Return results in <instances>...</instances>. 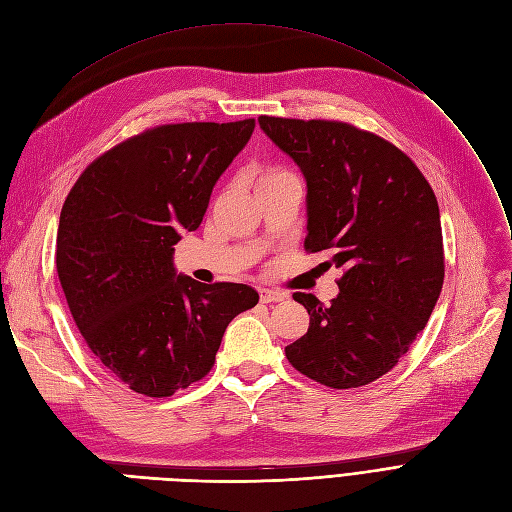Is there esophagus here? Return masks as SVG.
Instances as JSON below:
<instances>
[{"label":"esophagus","instance_id":"1","mask_svg":"<svg viewBox=\"0 0 512 512\" xmlns=\"http://www.w3.org/2000/svg\"><path fill=\"white\" fill-rule=\"evenodd\" d=\"M258 294H260V303H279V301H284V298H286L284 292L269 290V288H260Z\"/></svg>","mask_w":512,"mask_h":512}]
</instances>
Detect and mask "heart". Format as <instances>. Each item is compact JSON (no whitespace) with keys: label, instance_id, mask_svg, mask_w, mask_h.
Masks as SVG:
<instances>
[{"label":"heart","instance_id":"heart-1","mask_svg":"<svg viewBox=\"0 0 512 512\" xmlns=\"http://www.w3.org/2000/svg\"><path fill=\"white\" fill-rule=\"evenodd\" d=\"M279 173H286V171H281V169H267V171H264V173L260 175V180L271 178V175H279ZM260 180H258V182H260Z\"/></svg>","mask_w":512,"mask_h":512}]
</instances>
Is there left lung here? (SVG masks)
<instances>
[{
    "mask_svg": "<svg viewBox=\"0 0 512 512\" xmlns=\"http://www.w3.org/2000/svg\"><path fill=\"white\" fill-rule=\"evenodd\" d=\"M260 129L307 180V252H332L339 294L294 292L309 330L286 358L309 379L349 390L383 377L428 324L445 279L434 190L387 139L339 120L260 116Z\"/></svg>",
    "mask_w": 512,
    "mask_h": 512,
    "instance_id": "1",
    "label": "left lung"
}]
</instances>
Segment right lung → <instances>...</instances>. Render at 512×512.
<instances>
[{
	"label": "right lung",
	"instance_id": "right-lung-1",
	"mask_svg": "<svg viewBox=\"0 0 512 512\" xmlns=\"http://www.w3.org/2000/svg\"><path fill=\"white\" fill-rule=\"evenodd\" d=\"M254 118L180 122L129 137L88 165L61 209L57 273L86 345L129 390L165 398L203 379L226 326L258 303L245 284L173 269Z\"/></svg>",
	"mask_w": 512,
	"mask_h": 512
}]
</instances>
